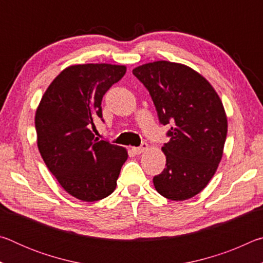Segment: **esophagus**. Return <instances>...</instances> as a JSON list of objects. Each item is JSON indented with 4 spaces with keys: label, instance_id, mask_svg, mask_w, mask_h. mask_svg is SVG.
I'll return each instance as SVG.
<instances>
[{
    "label": "esophagus",
    "instance_id": "1",
    "mask_svg": "<svg viewBox=\"0 0 263 263\" xmlns=\"http://www.w3.org/2000/svg\"><path fill=\"white\" fill-rule=\"evenodd\" d=\"M147 148H148V145L147 144H142L140 147H133L132 148V152L135 153V154H137V155H139L141 153H144L145 151H147Z\"/></svg>",
    "mask_w": 263,
    "mask_h": 263
}]
</instances>
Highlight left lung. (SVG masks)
Masks as SVG:
<instances>
[{"mask_svg": "<svg viewBox=\"0 0 263 263\" xmlns=\"http://www.w3.org/2000/svg\"><path fill=\"white\" fill-rule=\"evenodd\" d=\"M135 77L149 91L171 138L161 148L166 168L153 177L160 195L184 201L205 188L219 164L228 118L219 96L205 78L188 66L154 61L138 66Z\"/></svg>", "mask_w": 263, "mask_h": 263, "instance_id": "8db88e82", "label": "left lung"}]
</instances>
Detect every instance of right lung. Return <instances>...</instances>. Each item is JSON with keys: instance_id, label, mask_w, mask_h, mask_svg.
I'll use <instances>...</instances> for the list:
<instances>
[{"instance_id": "add662e5", "label": "right lung", "mask_w": 263, "mask_h": 263, "mask_svg": "<svg viewBox=\"0 0 263 263\" xmlns=\"http://www.w3.org/2000/svg\"><path fill=\"white\" fill-rule=\"evenodd\" d=\"M125 73L122 65L69 66L53 80L35 111L44 162L62 188L83 202L112 194L127 159L125 148L100 140L91 131L102 118L104 94Z\"/></svg>"}]
</instances>
